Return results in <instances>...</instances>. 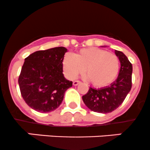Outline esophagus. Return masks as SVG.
I'll return each mask as SVG.
<instances>
[{"label":"esophagus","instance_id":"1","mask_svg":"<svg viewBox=\"0 0 150 150\" xmlns=\"http://www.w3.org/2000/svg\"><path fill=\"white\" fill-rule=\"evenodd\" d=\"M80 83H81V81H78V80H76V81H74L73 82V84L74 86H76V85H78L79 84H80Z\"/></svg>","mask_w":150,"mask_h":150}]
</instances>
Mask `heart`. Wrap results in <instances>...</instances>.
Here are the masks:
<instances>
[{"label": "heart", "mask_w": 150, "mask_h": 150, "mask_svg": "<svg viewBox=\"0 0 150 150\" xmlns=\"http://www.w3.org/2000/svg\"><path fill=\"white\" fill-rule=\"evenodd\" d=\"M63 67L71 79L84 72L90 82L97 87L109 85L117 76L120 69L119 58L115 54L98 48L79 50L74 55L66 54Z\"/></svg>", "instance_id": "obj_1"}]
</instances>
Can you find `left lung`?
Here are the masks:
<instances>
[{
  "instance_id": "8db88e82",
  "label": "left lung",
  "mask_w": 150,
  "mask_h": 150,
  "mask_svg": "<svg viewBox=\"0 0 150 150\" xmlns=\"http://www.w3.org/2000/svg\"><path fill=\"white\" fill-rule=\"evenodd\" d=\"M121 67L116 81L108 87L100 89L90 87L82 96L84 104L91 111L98 113H109L119 107L132 87L133 67L127 57L120 51L115 50Z\"/></svg>"
}]
</instances>
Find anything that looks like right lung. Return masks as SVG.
I'll return each mask as SVG.
<instances>
[{
	"mask_svg": "<svg viewBox=\"0 0 150 150\" xmlns=\"http://www.w3.org/2000/svg\"><path fill=\"white\" fill-rule=\"evenodd\" d=\"M67 49L63 47L40 50L25 59L19 76L20 93L25 103L38 112H50L62 103L72 81L65 79L63 60Z\"/></svg>",
	"mask_w": 150,
	"mask_h": 150,
	"instance_id": "1",
	"label": "right lung"
}]
</instances>
